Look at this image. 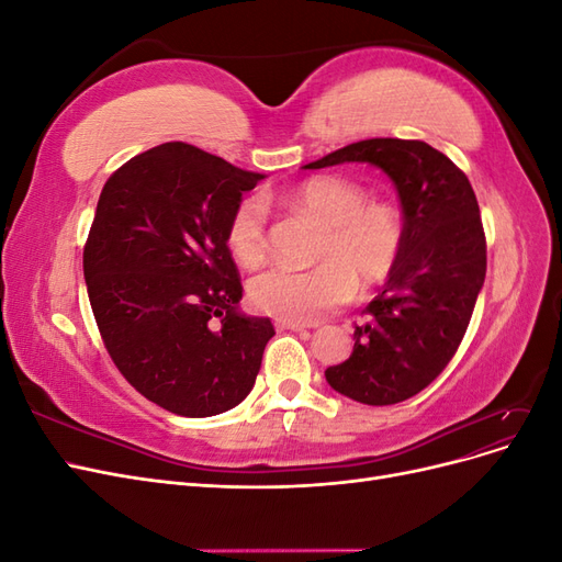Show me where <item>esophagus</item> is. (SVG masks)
<instances>
[{
    "instance_id": "34e87169",
    "label": "esophagus",
    "mask_w": 562,
    "mask_h": 562,
    "mask_svg": "<svg viewBox=\"0 0 562 562\" xmlns=\"http://www.w3.org/2000/svg\"><path fill=\"white\" fill-rule=\"evenodd\" d=\"M277 326L283 330H307V328H316L318 323L314 321H288V318H279Z\"/></svg>"
}]
</instances>
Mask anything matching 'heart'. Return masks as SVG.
I'll use <instances>...</instances> for the list:
<instances>
[{
  "label": "heart",
  "instance_id": "b5f03b06",
  "mask_svg": "<svg viewBox=\"0 0 562 562\" xmlns=\"http://www.w3.org/2000/svg\"><path fill=\"white\" fill-rule=\"evenodd\" d=\"M283 203L312 215L323 227L310 269L274 267L250 283L258 310L288 318L314 321L351 300L356 283L372 288L394 271L403 248L401 213L384 201H368L361 184L342 178H310L283 194ZM227 248L244 267H260L269 250L267 209L260 199H244L227 225Z\"/></svg>",
  "mask_w": 562,
  "mask_h": 562
}]
</instances>
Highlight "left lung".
Returning <instances> with one entry per match:
<instances>
[{
  "label": "left lung",
  "instance_id": "1",
  "mask_svg": "<svg viewBox=\"0 0 562 562\" xmlns=\"http://www.w3.org/2000/svg\"><path fill=\"white\" fill-rule=\"evenodd\" d=\"M370 164L394 182L403 248L382 293L361 312L353 351L326 370L351 401L394 405L429 386L467 333L485 281V234L469 178L422 140L370 138L304 168Z\"/></svg>",
  "mask_w": 562,
  "mask_h": 562
}]
</instances>
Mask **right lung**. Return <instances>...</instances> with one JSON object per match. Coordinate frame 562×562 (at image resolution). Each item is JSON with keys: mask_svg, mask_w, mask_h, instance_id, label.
Instances as JSON below:
<instances>
[{"mask_svg": "<svg viewBox=\"0 0 562 562\" xmlns=\"http://www.w3.org/2000/svg\"><path fill=\"white\" fill-rule=\"evenodd\" d=\"M262 178L166 143L126 161L100 192L83 248L91 310L119 372L168 413H227L258 378L274 326L239 312L227 225Z\"/></svg>", "mask_w": 562, "mask_h": 562, "instance_id": "obj_1", "label": "right lung"}]
</instances>
